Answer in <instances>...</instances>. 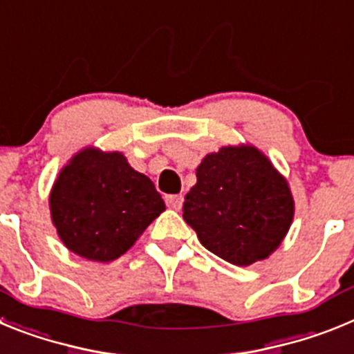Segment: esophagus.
<instances>
[{"instance_id":"obj_1","label":"esophagus","mask_w":354,"mask_h":354,"mask_svg":"<svg viewBox=\"0 0 354 354\" xmlns=\"http://www.w3.org/2000/svg\"><path fill=\"white\" fill-rule=\"evenodd\" d=\"M183 202H184V196L183 195H168L167 196V205L174 211H179L183 207Z\"/></svg>"}]
</instances>
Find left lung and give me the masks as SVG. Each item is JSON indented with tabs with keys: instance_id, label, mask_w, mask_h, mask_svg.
I'll list each match as a JSON object with an SVG mask.
<instances>
[{
	"instance_id": "left-lung-1",
	"label": "left lung",
	"mask_w": 354,
	"mask_h": 354,
	"mask_svg": "<svg viewBox=\"0 0 354 354\" xmlns=\"http://www.w3.org/2000/svg\"><path fill=\"white\" fill-rule=\"evenodd\" d=\"M183 218L223 261L250 266L280 246L294 218L287 179L253 145H227L196 168Z\"/></svg>"
}]
</instances>
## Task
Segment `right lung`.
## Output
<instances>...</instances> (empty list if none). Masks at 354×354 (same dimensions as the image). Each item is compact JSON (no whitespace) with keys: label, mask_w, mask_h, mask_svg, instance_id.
Masks as SVG:
<instances>
[{"label":"right lung","mask_w":354,"mask_h":354,"mask_svg":"<svg viewBox=\"0 0 354 354\" xmlns=\"http://www.w3.org/2000/svg\"><path fill=\"white\" fill-rule=\"evenodd\" d=\"M58 237L72 253L111 262L165 211L154 183L122 152L84 147L60 170L49 193Z\"/></svg>","instance_id":"obj_1"}]
</instances>
